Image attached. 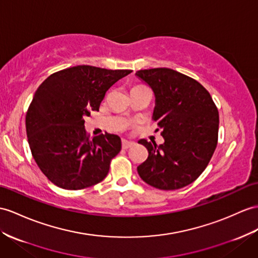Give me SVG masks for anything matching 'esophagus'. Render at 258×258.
<instances>
[{
  "label": "esophagus",
  "instance_id": "obj_1",
  "mask_svg": "<svg viewBox=\"0 0 258 258\" xmlns=\"http://www.w3.org/2000/svg\"><path fill=\"white\" fill-rule=\"evenodd\" d=\"M134 146V142L131 141H127V140H122L121 141V147L122 149H129Z\"/></svg>",
  "mask_w": 258,
  "mask_h": 258
}]
</instances>
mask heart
Instances as JSON below:
<instances>
[{"label":"heart","instance_id":"b5f03b06","mask_svg":"<svg viewBox=\"0 0 258 258\" xmlns=\"http://www.w3.org/2000/svg\"><path fill=\"white\" fill-rule=\"evenodd\" d=\"M136 87H142L141 85H139V86H136ZM134 89H135V87H134Z\"/></svg>","mask_w":258,"mask_h":258}]
</instances>
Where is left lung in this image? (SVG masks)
I'll return each mask as SVG.
<instances>
[{"instance_id": "left-lung-1", "label": "left lung", "mask_w": 258, "mask_h": 258, "mask_svg": "<svg viewBox=\"0 0 258 258\" xmlns=\"http://www.w3.org/2000/svg\"><path fill=\"white\" fill-rule=\"evenodd\" d=\"M136 74L155 94L153 121L164 138L160 146L139 141L149 155L138 173L158 189H179L196 180L209 164L218 143V108L209 92L183 73L155 68Z\"/></svg>"}]
</instances>
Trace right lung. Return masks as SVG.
I'll return each instance as SVG.
<instances>
[{
  "label": "right lung",
  "instance_id": "add662e5",
  "mask_svg": "<svg viewBox=\"0 0 258 258\" xmlns=\"http://www.w3.org/2000/svg\"><path fill=\"white\" fill-rule=\"evenodd\" d=\"M131 72L78 66L51 74L37 89L26 112L28 143L37 165L55 186L83 189L107 176L121 140L107 133L91 140L84 118Z\"/></svg>",
  "mask_w": 258,
  "mask_h": 258
}]
</instances>
